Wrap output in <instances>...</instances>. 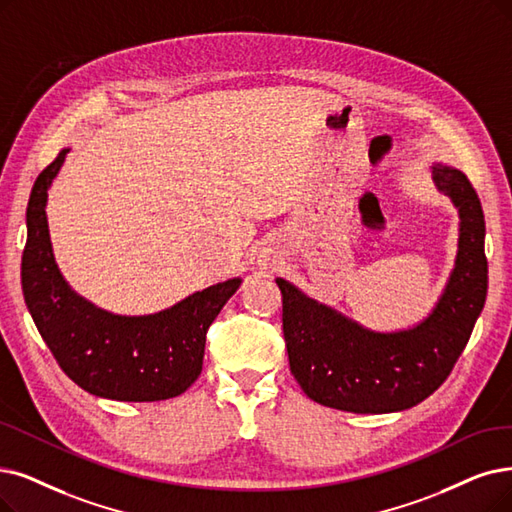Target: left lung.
I'll return each instance as SVG.
<instances>
[{
	"instance_id": "left-lung-1",
	"label": "left lung",
	"mask_w": 512,
	"mask_h": 512,
	"mask_svg": "<svg viewBox=\"0 0 512 512\" xmlns=\"http://www.w3.org/2000/svg\"><path fill=\"white\" fill-rule=\"evenodd\" d=\"M433 180L460 212L458 256L433 313L412 330L370 332L277 279L290 370L309 399L353 414L401 412L452 374L487 296L485 218L466 174L437 163Z\"/></svg>"
}]
</instances>
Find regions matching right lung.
Wrapping results in <instances>:
<instances>
[{
  "label": "right lung",
  "mask_w": 512,
  "mask_h": 512,
  "mask_svg": "<svg viewBox=\"0 0 512 512\" xmlns=\"http://www.w3.org/2000/svg\"><path fill=\"white\" fill-rule=\"evenodd\" d=\"M63 149L37 176L27 208L23 294L56 363L90 395L115 401L178 397L199 378L206 334L241 279L195 292L172 309L121 317L77 296L60 275L46 220L48 189L67 157Z\"/></svg>",
  "instance_id": "add662e5"
}]
</instances>
